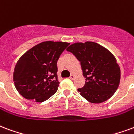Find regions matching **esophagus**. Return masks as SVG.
<instances>
[{"label":"esophagus","instance_id":"esophagus-1","mask_svg":"<svg viewBox=\"0 0 134 134\" xmlns=\"http://www.w3.org/2000/svg\"><path fill=\"white\" fill-rule=\"evenodd\" d=\"M70 79H71V80H74V79H75V76H74V75H70Z\"/></svg>","mask_w":134,"mask_h":134}]
</instances>
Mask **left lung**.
I'll return each instance as SVG.
<instances>
[{
    "instance_id": "obj_1",
    "label": "left lung",
    "mask_w": 134,
    "mask_h": 134,
    "mask_svg": "<svg viewBox=\"0 0 134 134\" xmlns=\"http://www.w3.org/2000/svg\"><path fill=\"white\" fill-rule=\"evenodd\" d=\"M80 62L85 85L78 89L91 103L99 104L111 97L117 90L121 70L114 54L94 42H76L67 48Z\"/></svg>"
}]
</instances>
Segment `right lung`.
I'll use <instances>...</instances> for the list:
<instances>
[{"mask_svg":"<svg viewBox=\"0 0 134 134\" xmlns=\"http://www.w3.org/2000/svg\"><path fill=\"white\" fill-rule=\"evenodd\" d=\"M69 44L67 42L45 41L22 55L15 67L13 81L23 97L42 102L57 92L59 84L57 60Z\"/></svg>","mask_w":134,"mask_h":134,"instance_id":"obj_1","label":"right lung"}]
</instances>
